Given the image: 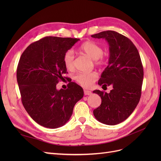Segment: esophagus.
Wrapping results in <instances>:
<instances>
[{"mask_svg":"<svg viewBox=\"0 0 161 161\" xmlns=\"http://www.w3.org/2000/svg\"><path fill=\"white\" fill-rule=\"evenodd\" d=\"M84 94L85 95H91L92 94V92L91 91H88V90H84Z\"/></svg>","mask_w":161,"mask_h":161,"instance_id":"esophagus-1","label":"esophagus"}]
</instances>
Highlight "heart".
Masks as SVG:
<instances>
[{
	"label": "heart",
	"mask_w": 161,
	"mask_h": 161,
	"mask_svg": "<svg viewBox=\"0 0 161 161\" xmlns=\"http://www.w3.org/2000/svg\"><path fill=\"white\" fill-rule=\"evenodd\" d=\"M79 50L95 60L97 64H103L105 61L103 56V48L94 42L86 41L83 42L80 46ZM74 53L72 50H68L65 52L63 56V62L66 69L72 70L74 69ZM97 78L98 75L95 72H79L75 76V79L81 86L88 88L92 85Z\"/></svg>",
	"instance_id": "obj_1"
}]
</instances>
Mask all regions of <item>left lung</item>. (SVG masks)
<instances>
[{"label":"left lung","mask_w":161,"mask_h":161,"mask_svg":"<svg viewBox=\"0 0 161 161\" xmlns=\"http://www.w3.org/2000/svg\"><path fill=\"white\" fill-rule=\"evenodd\" d=\"M108 42V66L101 74L98 84L112 86L108 93L95 90L102 99L94 109L95 118L106 125H116L127 119L138 104L144 70L137 48L130 39L114 31H105L91 36Z\"/></svg>","instance_id":"obj_1"}]
</instances>
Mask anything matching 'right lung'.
Instances as JSON below:
<instances>
[{"mask_svg": "<svg viewBox=\"0 0 161 161\" xmlns=\"http://www.w3.org/2000/svg\"><path fill=\"white\" fill-rule=\"evenodd\" d=\"M79 40L45 37L29 46L19 59L17 80L22 103L31 118L43 127L64 125L83 97V89L75 82H69L66 89H56L62 75L68 73L63 56Z\"/></svg>", "mask_w": 161, "mask_h": 161, "instance_id": "1", "label": "right lung"}]
</instances>
